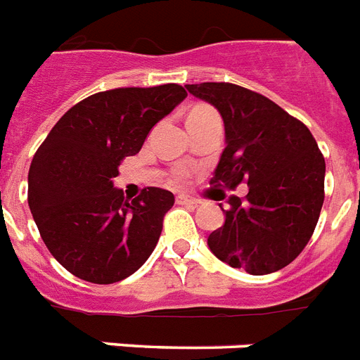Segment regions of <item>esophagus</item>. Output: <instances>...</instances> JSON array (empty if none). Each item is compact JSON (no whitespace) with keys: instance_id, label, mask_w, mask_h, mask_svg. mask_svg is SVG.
I'll use <instances>...</instances> for the list:
<instances>
[{"instance_id":"esophagus-1","label":"esophagus","mask_w":360,"mask_h":360,"mask_svg":"<svg viewBox=\"0 0 360 360\" xmlns=\"http://www.w3.org/2000/svg\"><path fill=\"white\" fill-rule=\"evenodd\" d=\"M177 204H181V205H192V207H196V205H198L200 202L196 198H191V196H186V194H179V196H177Z\"/></svg>"}]
</instances>
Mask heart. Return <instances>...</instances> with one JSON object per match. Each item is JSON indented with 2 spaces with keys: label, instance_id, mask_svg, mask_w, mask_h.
<instances>
[{
  "label": "heart",
  "instance_id": "obj_1",
  "mask_svg": "<svg viewBox=\"0 0 360 360\" xmlns=\"http://www.w3.org/2000/svg\"><path fill=\"white\" fill-rule=\"evenodd\" d=\"M204 111H210V109H196L194 113H204Z\"/></svg>",
  "mask_w": 360,
  "mask_h": 360
}]
</instances>
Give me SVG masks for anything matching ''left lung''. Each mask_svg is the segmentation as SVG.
<instances>
[{"label":"left lung","instance_id":"1","mask_svg":"<svg viewBox=\"0 0 360 360\" xmlns=\"http://www.w3.org/2000/svg\"><path fill=\"white\" fill-rule=\"evenodd\" d=\"M224 122V147L211 183L249 186L230 196L224 224L207 236L217 259L251 276H266L302 253L325 200V158L311 131L278 103L230 82L185 84Z\"/></svg>","mask_w":360,"mask_h":360}]
</instances>
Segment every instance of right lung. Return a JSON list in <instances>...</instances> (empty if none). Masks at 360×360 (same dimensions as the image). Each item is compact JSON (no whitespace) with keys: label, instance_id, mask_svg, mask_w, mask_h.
Here are the masks:
<instances>
[{"label":"right lung","instance_id":"right-lung-1","mask_svg":"<svg viewBox=\"0 0 360 360\" xmlns=\"http://www.w3.org/2000/svg\"><path fill=\"white\" fill-rule=\"evenodd\" d=\"M185 98L179 84L98 92L71 107L35 153L30 211L46 249L79 279L117 283L155 251L174 194L149 186L126 200L113 179Z\"/></svg>","mask_w":360,"mask_h":360}]
</instances>
